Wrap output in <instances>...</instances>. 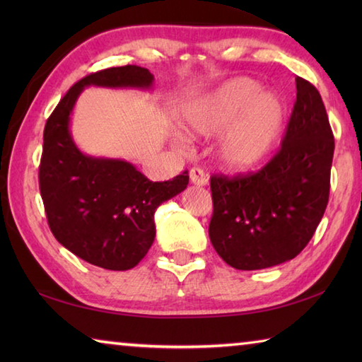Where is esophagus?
Instances as JSON below:
<instances>
[{
	"label": "esophagus",
	"instance_id": "obj_1",
	"mask_svg": "<svg viewBox=\"0 0 362 362\" xmlns=\"http://www.w3.org/2000/svg\"><path fill=\"white\" fill-rule=\"evenodd\" d=\"M189 182H192L193 185L204 187L207 185V182H209V175H207L204 170H201L199 168H193L189 170Z\"/></svg>",
	"mask_w": 362,
	"mask_h": 362
}]
</instances>
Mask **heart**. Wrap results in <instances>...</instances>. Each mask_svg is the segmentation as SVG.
Segmentation results:
<instances>
[{
    "label": "heart",
    "instance_id": "b5f03b06",
    "mask_svg": "<svg viewBox=\"0 0 362 362\" xmlns=\"http://www.w3.org/2000/svg\"><path fill=\"white\" fill-rule=\"evenodd\" d=\"M286 103L254 78L235 76L183 108L182 129L192 139L217 137L214 156L230 173L255 169L283 134Z\"/></svg>",
    "mask_w": 362,
    "mask_h": 362
}]
</instances>
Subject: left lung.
Instances as JSON below:
<instances>
[{
	"mask_svg": "<svg viewBox=\"0 0 362 362\" xmlns=\"http://www.w3.org/2000/svg\"><path fill=\"white\" fill-rule=\"evenodd\" d=\"M293 105L281 150L246 177L211 179L209 238L236 269H263L292 260L313 238L326 211L334 136L313 84L296 78Z\"/></svg>",
	"mask_w": 362,
	"mask_h": 362,
	"instance_id": "8db88e82",
	"label": "left lung"
}]
</instances>
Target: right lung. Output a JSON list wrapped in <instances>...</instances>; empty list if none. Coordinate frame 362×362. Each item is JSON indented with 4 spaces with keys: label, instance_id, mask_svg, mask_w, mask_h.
Returning a JSON list of instances; mask_svg holds the SVG:
<instances>
[{
    "label": "right lung",
    "instance_id": "1",
    "mask_svg": "<svg viewBox=\"0 0 362 362\" xmlns=\"http://www.w3.org/2000/svg\"><path fill=\"white\" fill-rule=\"evenodd\" d=\"M151 73L137 65L113 66L71 86L49 116L40 166V189L56 240L95 267L124 272L155 241V212L188 185L187 170L150 182L132 163L86 155L71 136V115L84 88L151 90Z\"/></svg>",
    "mask_w": 362,
    "mask_h": 362
}]
</instances>
